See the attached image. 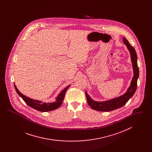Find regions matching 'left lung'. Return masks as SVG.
<instances>
[{"label": "left lung", "instance_id": "obj_1", "mask_svg": "<svg viewBox=\"0 0 152 152\" xmlns=\"http://www.w3.org/2000/svg\"><path fill=\"white\" fill-rule=\"evenodd\" d=\"M123 41L130 52L134 72V76L132 80L130 87L128 89L127 92L121 96L104 102H96L94 101L92 99H91L89 95L87 94V92H86V96L88 105L91 107V108L95 110L101 112H109L115 110L116 109L120 108L123 107L128 101L133 96V94H134L136 91L137 86V79L139 76V69L137 65V53L134 47L130 45L125 38H123Z\"/></svg>", "mask_w": 152, "mask_h": 152}]
</instances>
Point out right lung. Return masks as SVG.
Segmentation results:
<instances>
[{"label": "right lung", "mask_w": 152, "mask_h": 152, "mask_svg": "<svg viewBox=\"0 0 152 152\" xmlns=\"http://www.w3.org/2000/svg\"><path fill=\"white\" fill-rule=\"evenodd\" d=\"M69 86L70 85L68 86L60 92V94H58V97L56 98V101L55 102H52V103H45V102H43L42 101L33 100L25 96L18 91L16 86L14 84L16 92L22 97L24 102L30 107L40 112H48V111L53 110L59 108L62 104V102L64 98L65 92Z\"/></svg>", "instance_id": "add662e5"}]
</instances>
